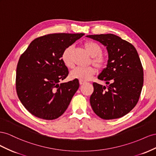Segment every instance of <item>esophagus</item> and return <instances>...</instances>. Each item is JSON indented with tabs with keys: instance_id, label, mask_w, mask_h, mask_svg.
Masks as SVG:
<instances>
[{
	"instance_id": "1",
	"label": "esophagus",
	"mask_w": 156,
	"mask_h": 156,
	"mask_svg": "<svg viewBox=\"0 0 156 156\" xmlns=\"http://www.w3.org/2000/svg\"><path fill=\"white\" fill-rule=\"evenodd\" d=\"M79 83H80V85H83V84H84L85 83V82H83V81H80L79 82Z\"/></svg>"
}]
</instances>
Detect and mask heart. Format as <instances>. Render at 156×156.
I'll return each mask as SVG.
<instances>
[{
  "label": "heart",
  "mask_w": 156,
  "mask_h": 156,
  "mask_svg": "<svg viewBox=\"0 0 156 156\" xmlns=\"http://www.w3.org/2000/svg\"><path fill=\"white\" fill-rule=\"evenodd\" d=\"M83 48L91 57V63L97 69L102 70L105 68L107 64V59L102 54V48L99 44L90 41L84 42ZM73 47L72 46L66 48L61 54V60L66 67L73 69L74 66V60L73 58ZM97 73V70L94 66L88 67H76L70 72V76L72 79L79 80L80 81H87L90 80Z\"/></svg>",
  "instance_id": "1"
}]
</instances>
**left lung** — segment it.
<instances>
[{
	"label": "left lung",
	"instance_id": "1",
	"mask_svg": "<svg viewBox=\"0 0 156 156\" xmlns=\"http://www.w3.org/2000/svg\"><path fill=\"white\" fill-rule=\"evenodd\" d=\"M106 46L108 60L98 79L108 87L93 82L90 104L101 118L113 119L128 114L139 101L143 86L144 73L135 48L113 34L87 35Z\"/></svg>",
	"mask_w": 156,
	"mask_h": 156
}]
</instances>
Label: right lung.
I'll return each instance as SVG.
<instances>
[{"mask_svg": "<svg viewBox=\"0 0 156 156\" xmlns=\"http://www.w3.org/2000/svg\"><path fill=\"white\" fill-rule=\"evenodd\" d=\"M83 33H55L31 42L20 57L16 87L21 103L38 118L52 120L63 114L79 87L78 80L62 83L69 70L61 60L66 48Z\"/></svg>", "mask_w": 156, "mask_h": 156, "instance_id": "obj_1", "label": "right lung"}]
</instances>
